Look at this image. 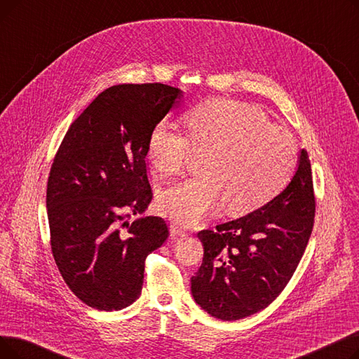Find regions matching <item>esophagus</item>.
I'll return each instance as SVG.
<instances>
[{"mask_svg": "<svg viewBox=\"0 0 359 359\" xmlns=\"http://www.w3.org/2000/svg\"><path fill=\"white\" fill-rule=\"evenodd\" d=\"M170 234H172L173 237H184L186 231L182 227H179L177 224H172L170 225Z\"/></svg>", "mask_w": 359, "mask_h": 359, "instance_id": "esophagus-1", "label": "esophagus"}]
</instances>
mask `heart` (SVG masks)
<instances>
[{
	"label": "heart",
	"instance_id": "heart-1",
	"mask_svg": "<svg viewBox=\"0 0 359 359\" xmlns=\"http://www.w3.org/2000/svg\"><path fill=\"white\" fill-rule=\"evenodd\" d=\"M187 129L189 135L160 122L147 145V158L161 176L180 173L195 153L206 154L202 176L179 182L160 195L161 211L183 225L198 222L222 203L231 214L255 211L292 173V135L249 104L224 99L203 103L189 113Z\"/></svg>",
	"mask_w": 359,
	"mask_h": 359
}]
</instances>
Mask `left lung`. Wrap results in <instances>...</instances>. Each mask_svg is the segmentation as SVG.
<instances>
[{
    "label": "left lung",
    "mask_w": 359,
    "mask_h": 359,
    "mask_svg": "<svg viewBox=\"0 0 359 359\" xmlns=\"http://www.w3.org/2000/svg\"><path fill=\"white\" fill-rule=\"evenodd\" d=\"M310 158L299 151L285 189L241 218L203 230V259L191 279L196 304L234 322L263 309L282 292L304 255L314 222Z\"/></svg>",
    "instance_id": "left-lung-1"
}]
</instances>
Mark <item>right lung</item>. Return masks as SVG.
I'll return each mask as SVG.
<instances>
[{"label":"right lung","mask_w":359,"mask_h":359,"mask_svg":"<svg viewBox=\"0 0 359 359\" xmlns=\"http://www.w3.org/2000/svg\"><path fill=\"white\" fill-rule=\"evenodd\" d=\"M183 91L165 84L113 86L65 134L48 179L50 246L69 290L88 307L122 310L141 295L145 257L168 237L153 199L147 145Z\"/></svg>","instance_id":"add662e5"}]
</instances>
